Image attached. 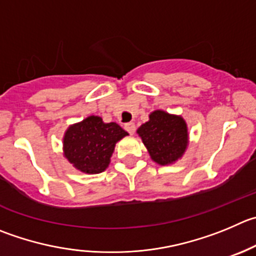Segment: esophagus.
Returning a JSON list of instances; mask_svg holds the SVG:
<instances>
[{"mask_svg":"<svg viewBox=\"0 0 256 256\" xmlns=\"http://www.w3.org/2000/svg\"><path fill=\"white\" fill-rule=\"evenodd\" d=\"M124 128H126V130L130 134H134L136 132V124L134 123H126V126H124Z\"/></svg>","mask_w":256,"mask_h":256,"instance_id":"34e87169","label":"esophagus"}]
</instances>
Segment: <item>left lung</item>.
I'll return each mask as SVG.
<instances>
[{
	"instance_id": "8db88e82",
	"label": "left lung",
	"mask_w": 256,
	"mask_h": 256,
	"mask_svg": "<svg viewBox=\"0 0 256 256\" xmlns=\"http://www.w3.org/2000/svg\"><path fill=\"white\" fill-rule=\"evenodd\" d=\"M153 162L167 166L181 160L188 147V128L181 116L162 109L153 110L137 130Z\"/></svg>"
}]
</instances>
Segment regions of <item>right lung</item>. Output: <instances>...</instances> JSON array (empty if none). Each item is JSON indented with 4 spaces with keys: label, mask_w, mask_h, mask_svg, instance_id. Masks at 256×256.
<instances>
[{
    "label": "right lung",
    "mask_w": 256,
    "mask_h": 256,
    "mask_svg": "<svg viewBox=\"0 0 256 256\" xmlns=\"http://www.w3.org/2000/svg\"><path fill=\"white\" fill-rule=\"evenodd\" d=\"M126 136L128 133L119 124L104 123L100 116H89L65 130L64 157L82 174H100L108 168L116 142Z\"/></svg>",
    "instance_id": "add662e5"
}]
</instances>
